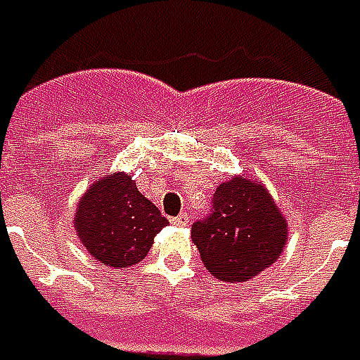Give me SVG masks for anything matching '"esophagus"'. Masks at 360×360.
Listing matches in <instances>:
<instances>
[{"label":"esophagus","mask_w":360,"mask_h":360,"mask_svg":"<svg viewBox=\"0 0 360 360\" xmlns=\"http://www.w3.org/2000/svg\"><path fill=\"white\" fill-rule=\"evenodd\" d=\"M172 224H173V226H179V227L187 226V224H188V216H187V214H181V216H177V218L172 219Z\"/></svg>","instance_id":"obj_1"}]
</instances>
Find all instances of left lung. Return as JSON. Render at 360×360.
<instances>
[{"label": "left lung", "instance_id": "8db88e82", "mask_svg": "<svg viewBox=\"0 0 360 360\" xmlns=\"http://www.w3.org/2000/svg\"><path fill=\"white\" fill-rule=\"evenodd\" d=\"M212 214L193 224L191 239L202 264L219 281H249L278 262L287 243V218L264 183L233 175L219 183Z\"/></svg>", "mask_w": 360, "mask_h": 360}]
</instances>
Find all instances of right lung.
I'll return each instance as SVG.
<instances>
[{"label":"right lung","instance_id":"1","mask_svg":"<svg viewBox=\"0 0 360 360\" xmlns=\"http://www.w3.org/2000/svg\"><path fill=\"white\" fill-rule=\"evenodd\" d=\"M169 221L125 172L100 177L81 196L73 226L90 257L113 270L139 264Z\"/></svg>","mask_w":360,"mask_h":360}]
</instances>
